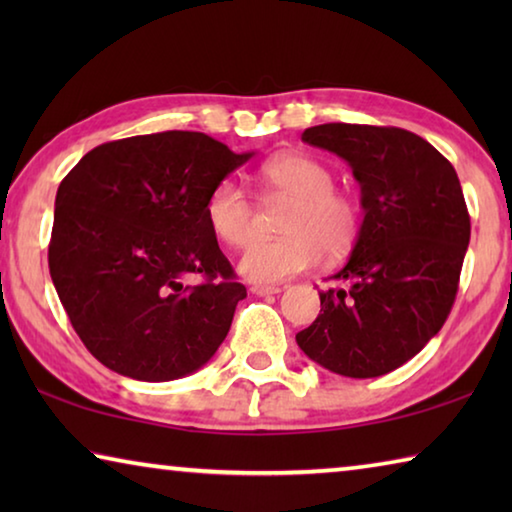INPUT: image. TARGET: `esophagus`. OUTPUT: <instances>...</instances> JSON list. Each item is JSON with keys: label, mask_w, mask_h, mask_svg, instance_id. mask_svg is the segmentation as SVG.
<instances>
[{"label": "esophagus", "mask_w": 512, "mask_h": 512, "mask_svg": "<svg viewBox=\"0 0 512 512\" xmlns=\"http://www.w3.org/2000/svg\"><path fill=\"white\" fill-rule=\"evenodd\" d=\"M250 291L255 293V296H275V293H280V287H271V284H253Z\"/></svg>", "instance_id": "1"}]
</instances>
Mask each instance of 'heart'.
<instances>
[{"label":"heart","instance_id":"heart-1","mask_svg":"<svg viewBox=\"0 0 512 512\" xmlns=\"http://www.w3.org/2000/svg\"><path fill=\"white\" fill-rule=\"evenodd\" d=\"M266 194L289 201L280 239H255L239 259V271L255 282H282L316 266L323 257L348 253L359 235V207L334 189V173L309 155L287 153L257 173ZM212 235L228 246H244L257 228L250 196L232 180H221L205 201Z\"/></svg>","mask_w":512,"mask_h":512}]
</instances>
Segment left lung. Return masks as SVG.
Wrapping results in <instances>:
<instances>
[{
    "label": "left lung",
    "instance_id": "1",
    "mask_svg": "<svg viewBox=\"0 0 512 512\" xmlns=\"http://www.w3.org/2000/svg\"><path fill=\"white\" fill-rule=\"evenodd\" d=\"M302 142L332 151L361 185L352 255L320 291V314L296 334L311 361L343 377L386 375L440 332L456 300L470 214L445 155L395 126L320 124Z\"/></svg>",
    "mask_w": 512,
    "mask_h": 512
}]
</instances>
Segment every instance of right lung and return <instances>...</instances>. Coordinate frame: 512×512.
Segmentation results:
<instances>
[{
    "label": "right lung",
    "mask_w": 512,
    "mask_h": 512,
    "mask_svg": "<svg viewBox=\"0 0 512 512\" xmlns=\"http://www.w3.org/2000/svg\"><path fill=\"white\" fill-rule=\"evenodd\" d=\"M248 158L205 133L164 131L101 144L63 178L49 273L103 366L171 381L219 350L246 287L205 221V201Z\"/></svg>",
    "instance_id": "right-lung-1"
}]
</instances>
